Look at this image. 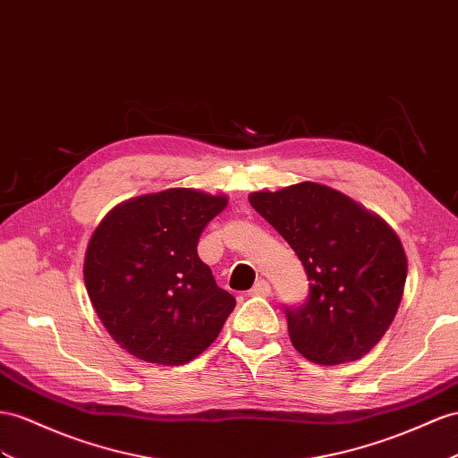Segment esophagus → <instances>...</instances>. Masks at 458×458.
I'll use <instances>...</instances> for the list:
<instances>
[{"label":"esophagus","instance_id":"34e87169","mask_svg":"<svg viewBox=\"0 0 458 458\" xmlns=\"http://www.w3.org/2000/svg\"><path fill=\"white\" fill-rule=\"evenodd\" d=\"M271 294V284L267 280H257L253 288L250 290V296H268Z\"/></svg>","mask_w":458,"mask_h":458}]
</instances>
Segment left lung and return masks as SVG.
<instances>
[{
    "mask_svg": "<svg viewBox=\"0 0 458 458\" xmlns=\"http://www.w3.org/2000/svg\"><path fill=\"white\" fill-rule=\"evenodd\" d=\"M250 203L290 243L310 278L308 301L284 308L294 348L323 366L366 356L403 300L408 261L396 232L354 199L315 182L253 191Z\"/></svg>",
    "mask_w": 458,
    "mask_h": 458,
    "instance_id": "left-lung-1",
    "label": "left lung"
}]
</instances>
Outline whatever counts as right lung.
<instances>
[{
  "instance_id": "right-lung-1",
  "label": "right lung",
  "mask_w": 458,
  "mask_h": 458,
  "mask_svg": "<svg viewBox=\"0 0 458 458\" xmlns=\"http://www.w3.org/2000/svg\"><path fill=\"white\" fill-rule=\"evenodd\" d=\"M226 195L172 187L114 207L92 232L83 276L92 308L129 354L160 366L191 361L216 341L236 300L197 255Z\"/></svg>"
}]
</instances>
